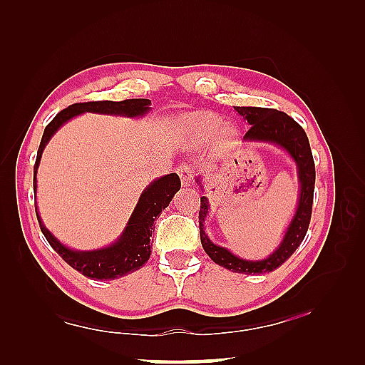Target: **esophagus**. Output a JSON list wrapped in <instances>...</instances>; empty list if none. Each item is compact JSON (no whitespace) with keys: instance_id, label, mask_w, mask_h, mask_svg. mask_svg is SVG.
<instances>
[{"instance_id":"obj_1","label":"esophagus","mask_w":365,"mask_h":365,"mask_svg":"<svg viewBox=\"0 0 365 365\" xmlns=\"http://www.w3.org/2000/svg\"><path fill=\"white\" fill-rule=\"evenodd\" d=\"M177 173H178V175H180L182 183L185 185V187H188V185L192 182V178H195V175H196V170L192 169L191 166L185 165V163H183V165L178 166Z\"/></svg>"}]
</instances>
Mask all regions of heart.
I'll return each instance as SVG.
<instances>
[{"mask_svg":"<svg viewBox=\"0 0 365 365\" xmlns=\"http://www.w3.org/2000/svg\"><path fill=\"white\" fill-rule=\"evenodd\" d=\"M221 125H222V120L218 118V115L210 114V113L197 114L191 119V127L195 128L197 133H204V135L218 133Z\"/></svg>","mask_w":365,"mask_h":365,"instance_id":"1","label":"heart"}]
</instances>
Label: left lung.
Listing matches in <instances>:
<instances>
[{"instance_id":"1","label":"left lung","mask_w":365,"mask_h":365,"mask_svg":"<svg viewBox=\"0 0 365 365\" xmlns=\"http://www.w3.org/2000/svg\"><path fill=\"white\" fill-rule=\"evenodd\" d=\"M238 114L251 123V128L246 131L245 139L250 141H268L284 147L298 165V174L301 182V195L297 215L290 224L289 230L284 237V242L277 247L276 252L269 255L265 260H243L230 254L226 247L213 245L204 230V221L208 213L207 197H200L199 208V234L200 243L204 251L208 254L215 263L227 268L235 273L243 274H262L274 271L277 267L290 257L298 250L302 240H304L309 222L312 216L314 204V188H315V163L312 157L311 145L306 131L299 123L290 118L289 114L273 110V108H255V106H235Z\"/></svg>"}]
</instances>
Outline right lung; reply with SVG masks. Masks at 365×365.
<instances>
[{"label":"right lung","mask_w":365,"mask_h":365,"mask_svg":"<svg viewBox=\"0 0 365 365\" xmlns=\"http://www.w3.org/2000/svg\"><path fill=\"white\" fill-rule=\"evenodd\" d=\"M150 100L147 98H127L122 102H111V100H97V102H84V103H73L66 110L59 111L54 115L53 120L45 127L41 145L37 150V158L34 165V190H36V173L38 161L42 157V150L45 144L50 141L54 131H56L64 122L75 118L84 111L92 113H103V114H123L135 118L141 115L149 110ZM182 183L177 174H168L165 177L155 180L149 188H147L139 202L135 208L133 215L127 224V229L123 235L115 242L113 246L105 247L100 251H89V252H78L72 251L68 247L61 245L48 230L45 229L41 218L37 215L38 226L46 242L56 251L61 257L64 259L73 269L80 271L83 276L89 279H100V281H108V279H118L128 273L141 268L144 263L150 257L152 247V232L155 230V220L157 216L165 210L173 200L175 192L180 190Z\"/></svg>","instance_id":"obj_1"}]
</instances>
